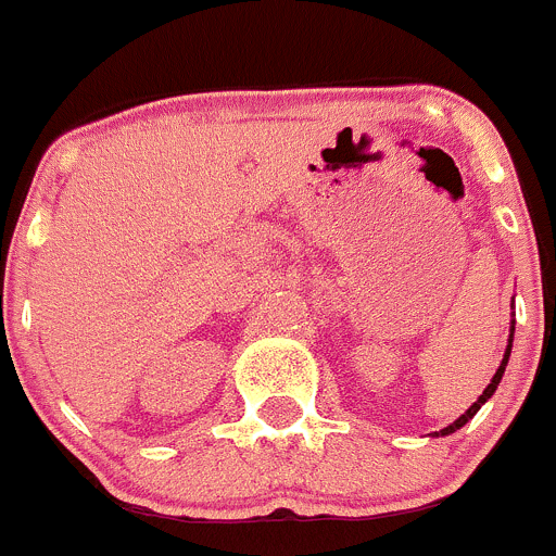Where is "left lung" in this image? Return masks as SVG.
<instances>
[{
    "label": "left lung",
    "instance_id": "left-lung-1",
    "mask_svg": "<svg viewBox=\"0 0 556 556\" xmlns=\"http://www.w3.org/2000/svg\"><path fill=\"white\" fill-rule=\"evenodd\" d=\"M514 329H516V321L514 318H510V334H508V345H505V354H503V362H500V367H497V372H494L492 376V381H489V387L483 389V394L481 397L476 400V403L470 405V408L465 410L463 416H459L457 421H452V425L448 427H443L441 432H432V438H441V435H452V432H457V430H463V427L467 425V421L472 419V416L478 414V410H481V405L486 403L489 397H492L494 392H497V387H500V381H503V372H505V367H508V359H510V349H514Z\"/></svg>",
    "mask_w": 556,
    "mask_h": 556
}]
</instances>
